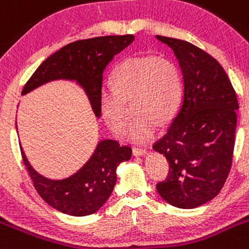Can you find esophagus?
<instances>
[{"instance_id":"34e87169","label":"esophagus","mask_w":249,"mask_h":249,"mask_svg":"<svg viewBox=\"0 0 249 249\" xmlns=\"http://www.w3.org/2000/svg\"><path fill=\"white\" fill-rule=\"evenodd\" d=\"M133 156L134 157H142V156H145L148 153V150L145 149V148H133Z\"/></svg>"}]
</instances>
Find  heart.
I'll return each mask as SVG.
<instances>
[{
    "mask_svg": "<svg viewBox=\"0 0 249 249\" xmlns=\"http://www.w3.org/2000/svg\"><path fill=\"white\" fill-rule=\"evenodd\" d=\"M134 97L137 116L129 124V142L149 141L160 122L177 115L182 99V79L177 64L154 55L126 59L113 74L112 83L100 91V112L115 133H122L128 121L127 101Z\"/></svg>",
    "mask_w": 249,
    "mask_h": 249,
    "instance_id": "1",
    "label": "heart"
}]
</instances>
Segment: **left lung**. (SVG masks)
<instances>
[{"mask_svg": "<svg viewBox=\"0 0 249 249\" xmlns=\"http://www.w3.org/2000/svg\"><path fill=\"white\" fill-rule=\"evenodd\" d=\"M173 50L182 75V101L154 150L164 154L169 174L157 185L161 199L179 209L213 200L229 177L238 102L218 61L185 40L156 36Z\"/></svg>", "mask_w": 249, "mask_h": 249, "instance_id": "left-lung-1", "label": "left lung"}]
</instances>
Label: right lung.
Masks as SVG:
<instances>
[{
  "mask_svg": "<svg viewBox=\"0 0 249 249\" xmlns=\"http://www.w3.org/2000/svg\"><path fill=\"white\" fill-rule=\"evenodd\" d=\"M133 40L134 36L128 34L70 43L40 64L24 86L22 95L56 80L75 81L86 93L95 116L100 118L104 70L113 56ZM19 147L24 165L40 197L53 209L70 216L97 213L112 194L117 181V166L129 160L132 156L129 147H121L115 140H102L76 173L64 179H49L34 169L20 143Z\"/></svg>",
  "mask_w": 249,
  "mask_h": 249,
  "instance_id": "right-lung-1",
  "label": "right lung"
}]
</instances>
